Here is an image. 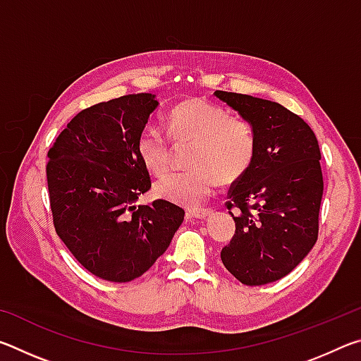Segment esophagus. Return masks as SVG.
I'll use <instances>...</instances> for the list:
<instances>
[{"mask_svg": "<svg viewBox=\"0 0 361 361\" xmlns=\"http://www.w3.org/2000/svg\"><path fill=\"white\" fill-rule=\"evenodd\" d=\"M188 213H189V215H191V216H194V218L204 219V218H207V216H210L212 213H213V210H210V209H194V210H189Z\"/></svg>", "mask_w": 361, "mask_h": 361, "instance_id": "34e87169", "label": "esophagus"}]
</instances>
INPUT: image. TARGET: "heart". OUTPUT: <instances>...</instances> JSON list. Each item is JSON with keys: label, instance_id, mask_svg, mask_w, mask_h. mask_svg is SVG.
Here are the masks:
<instances>
[{"label": "heart", "instance_id": "1", "mask_svg": "<svg viewBox=\"0 0 361 361\" xmlns=\"http://www.w3.org/2000/svg\"><path fill=\"white\" fill-rule=\"evenodd\" d=\"M169 133L176 143H192L188 172L164 176L154 186L161 199L197 207L215 191L219 180L234 183L245 175L256 157V133L247 119L231 116L221 105L191 99L172 108ZM137 154L149 173L161 176L172 166V143L156 126H145L137 137Z\"/></svg>", "mask_w": 361, "mask_h": 361}]
</instances>
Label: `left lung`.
I'll use <instances>...</instances> for the list:
<instances>
[{
  "label": "left lung",
  "instance_id": "8db88e82",
  "mask_svg": "<svg viewBox=\"0 0 361 361\" xmlns=\"http://www.w3.org/2000/svg\"><path fill=\"white\" fill-rule=\"evenodd\" d=\"M253 126L256 157L228 194L235 234L221 250L224 267L243 285L276 282L315 245L323 195L320 148L312 129L280 103L216 90Z\"/></svg>",
  "mask_w": 361,
  "mask_h": 361
}]
</instances>
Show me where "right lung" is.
I'll return each instance as SVG.
<instances>
[{"mask_svg":"<svg viewBox=\"0 0 361 361\" xmlns=\"http://www.w3.org/2000/svg\"><path fill=\"white\" fill-rule=\"evenodd\" d=\"M156 95L130 94L82 109L47 152L54 228L81 264L108 282H130L172 242L185 210L169 200L135 205L151 189L137 137Z\"/></svg>","mask_w":361,"mask_h":361,"instance_id":"add662e5","label":"right lung"}]
</instances>
